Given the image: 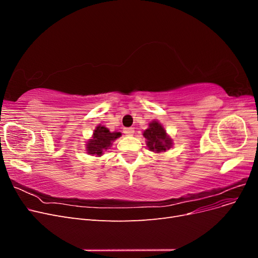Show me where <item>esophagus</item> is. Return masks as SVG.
I'll use <instances>...</instances> for the list:
<instances>
[{"label": "esophagus", "mask_w": 258, "mask_h": 258, "mask_svg": "<svg viewBox=\"0 0 258 258\" xmlns=\"http://www.w3.org/2000/svg\"><path fill=\"white\" fill-rule=\"evenodd\" d=\"M123 134L126 135V136H132L135 134V129L134 128H131V127H129V128H124L123 129Z\"/></svg>", "instance_id": "34e87169"}]
</instances>
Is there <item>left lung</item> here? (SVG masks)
<instances>
[{
    "label": "left lung",
    "instance_id": "left-lung-1",
    "mask_svg": "<svg viewBox=\"0 0 258 258\" xmlns=\"http://www.w3.org/2000/svg\"><path fill=\"white\" fill-rule=\"evenodd\" d=\"M143 136L147 140V147L155 153L166 152L172 145L171 139L166 135V130L157 121L151 122L150 128L144 131Z\"/></svg>",
    "mask_w": 258,
    "mask_h": 258
}]
</instances>
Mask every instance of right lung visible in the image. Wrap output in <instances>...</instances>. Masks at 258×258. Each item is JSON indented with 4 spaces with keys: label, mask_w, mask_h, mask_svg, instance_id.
Masks as SVG:
<instances>
[{
    "label": "right lung",
    "mask_w": 258,
    "mask_h": 258,
    "mask_svg": "<svg viewBox=\"0 0 258 258\" xmlns=\"http://www.w3.org/2000/svg\"><path fill=\"white\" fill-rule=\"evenodd\" d=\"M120 136V132H111L103 126H98L93 132V138L87 144L88 154L102 156L103 152L112 145L114 140Z\"/></svg>",
    "instance_id": "1"
}]
</instances>
